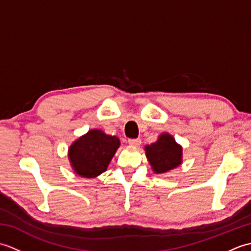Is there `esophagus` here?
Masks as SVG:
<instances>
[{
    "label": "esophagus",
    "instance_id": "34e87169",
    "mask_svg": "<svg viewBox=\"0 0 251 251\" xmlns=\"http://www.w3.org/2000/svg\"><path fill=\"white\" fill-rule=\"evenodd\" d=\"M128 143L131 147H139L141 145V140L140 139H129Z\"/></svg>",
    "mask_w": 251,
    "mask_h": 251
}]
</instances>
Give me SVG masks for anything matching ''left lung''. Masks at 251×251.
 <instances>
[{
  "instance_id": "1",
  "label": "left lung",
  "mask_w": 251,
  "mask_h": 251,
  "mask_svg": "<svg viewBox=\"0 0 251 251\" xmlns=\"http://www.w3.org/2000/svg\"><path fill=\"white\" fill-rule=\"evenodd\" d=\"M145 151L154 174H165L182 164V147L168 132H163L155 142L146 146Z\"/></svg>"
}]
</instances>
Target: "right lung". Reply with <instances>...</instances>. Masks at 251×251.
Segmentation results:
<instances>
[{"instance_id": "add662e5", "label": "right lung", "mask_w": 251, "mask_h": 251, "mask_svg": "<svg viewBox=\"0 0 251 251\" xmlns=\"http://www.w3.org/2000/svg\"><path fill=\"white\" fill-rule=\"evenodd\" d=\"M120 139L101 129H90L69 147L68 157L74 173L93 179L108 169L111 159L120 148Z\"/></svg>"}]
</instances>
